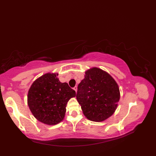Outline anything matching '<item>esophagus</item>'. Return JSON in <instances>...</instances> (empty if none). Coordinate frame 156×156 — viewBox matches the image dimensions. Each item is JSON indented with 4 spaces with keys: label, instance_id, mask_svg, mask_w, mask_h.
Wrapping results in <instances>:
<instances>
[{
    "label": "esophagus",
    "instance_id": "obj_1",
    "mask_svg": "<svg viewBox=\"0 0 156 156\" xmlns=\"http://www.w3.org/2000/svg\"><path fill=\"white\" fill-rule=\"evenodd\" d=\"M73 89H74V90H75V92H77V89H78V88H77V86H75V87H74V88H73Z\"/></svg>",
    "mask_w": 156,
    "mask_h": 156
}]
</instances>
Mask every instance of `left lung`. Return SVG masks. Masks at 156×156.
<instances>
[{"label": "left lung", "mask_w": 156, "mask_h": 156, "mask_svg": "<svg viewBox=\"0 0 156 156\" xmlns=\"http://www.w3.org/2000/svg\"><path fill=\"white\" fill-rule=\"evenodd\" d=\"M76 99L86 118L101 122L115 112L120 99L116 81L101 69L92 68L85 72L78 86Z\"/></svg>", "instance_id": "left-lung-1"}]
</instances>
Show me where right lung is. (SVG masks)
Listing matches in <instances>:
<instances>
[{"mask_svg": "<svg viewBox=\"0 0 156 156\" xmlns=\"http://www.w3.org/2000/svg\"><path fill=\"white\" fill-rule=\"evenodd\" d=\"M58 74L48 73L37 78L28 93V105L34 117L48 125L61 122L66 111V104L75 91L67 83H61Z\"/></svg>", "mask_w": 156, "mask_h": 156, "instance_id": "1", "label": "right lung"}]
</instances>
